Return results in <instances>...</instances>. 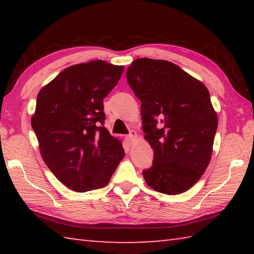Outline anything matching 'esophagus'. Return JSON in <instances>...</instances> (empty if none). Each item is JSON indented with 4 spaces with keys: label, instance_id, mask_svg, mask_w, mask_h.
I'll return each mask as SVG.
<instances>
[{
    "label": "esophagus",
    "instance_id": "obj_1",
    "mask_svg": "<svg viewBox=\"0 0 254 254\" xmlns=\"http://www.w3.org/2000/svg\"><path fill=\"white\" fill-rule=\"evenodd\" d=\"M136 132L135 131H131V133L130 134H128L127 136V142L130 143V144H132L133 142H134V141L136 140Z\"/></svg>",
    "mask_w": 254,
    "mask_h": 254
}]
</instances>
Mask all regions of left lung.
I'll use <instances>...</instances> for the list:
<instances>
[{"label":"left lung","instance_id":"left-lung-1","mask_svg":"<svg viewBox=\"0 0 254 254\" xmlns=\"http://www.w3.org/2000/svg\"><path fill=\"white\" fill-rule=\"evenodd\" d=\"M127 78L141 102L152 166L142 175L156 191L177 195L200 179L213 151L217 114L198 79L167 60L139 58Z\"/></svg>","mask_w":254,"mask_h":254}]
</instances>
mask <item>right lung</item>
<instances>
[{
  "label": "right lung",
  "mask_w": 254,
  "mask_h": 254,
  "mask_svg": "<svg viewBox=\"0 0 254 254\" xmlns=\"http://www.w3.org/2000/svg\"><path fill=\"white\" fill-rule=\"evenodd\" d=\"M124 70L104 60L66 68L37 96L31 126L41 157L60 183L78 192L104 187L124 157L103 127V100Z\"/></svg>",
  "instance_id": "right-lung-1"
}]
</instances>
